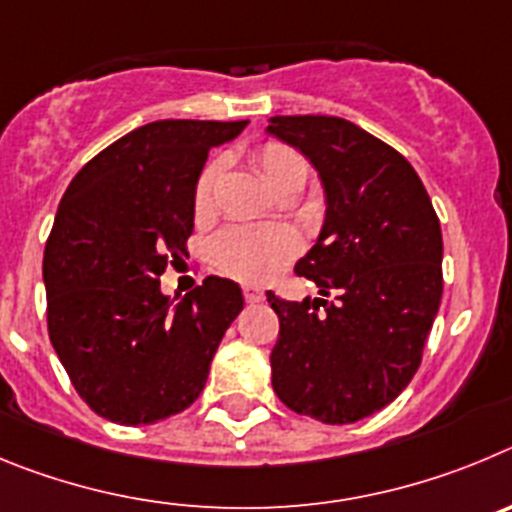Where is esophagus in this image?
Returning a JSON list of instances; mask_svg holds the SVG:
<instances>
[{"mask_svg": "<svg viewBox=\"0 0 512 512\" xmlns=\"http://www.w3.org/2000/svg\"><path fill=\"white\" fill-rule=\"evenodd\" d=\"M245 301L247 303L265 301V293H262L260 285H245Z\"/></svg>", "mask_w": 512, "mask_h": 512, "instance_id": "esophagus-1", "label": "esophagus"}]
</instances>
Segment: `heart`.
I'll use <instances>...</instances> for the list:
<instances>
[{"label":"heart","instance_id":"1","mask_svg":"<svg viewBox=\"0 0 512 512\" xmlns=\"http://www.w3.org/2000/svg\"><path fill=\"white\" fill-rule=\"evenodd\" d=\"M255 165L267 186L275 193L283 188H303L308 178V163L293 147L280 142H265L255 150ZM222 160L206 165L201 170L193 206L196 214H206L214 204V191L219 176H222ZM298 252V234L288 227H265V224H242V227L224 229L211 242V255L224 273L239 280H260L273 278L280 267Z\"/></svg>","mask_w":512,"mask_h":512}]
</instances>
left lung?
<instances>
[{"label":"left lung","mask_w":512,"mask_h":512,"mask_svg":"<svg viewBox=\"0 0 512 512\" xmlns=\"http://www.w3.org/2000/svg\"><path fill=\"white\" fill-rule=\"evenodd\" d=\"M267 122V135L316 168L326 204L316 245L296 262L324 298L296 303L267 290L280 319L273 390L301 416L354 423L393 403L421 365L444 290L439 216L413 165L354 122Z\"/></svg>","instance_id":"obj_1"}]
</instances>
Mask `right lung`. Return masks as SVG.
<instances>
[{
  "mask_svg": "<svg viewBox=\"0 0 512 512\" xmlns=\"http://www.w3.org/2000/svg\"><path fill=\"white\" fill-rule=\"evenodd\" d=\"M245 127L150 122L101 150L63 193L43 257L48 334L76 393L107 421L147 426L186 411L245 306L229 278L209 275L181 301L158 280L186 255L209 150Z\"/></svg>",
  "mask_w": 512,
  "mask_h": 512,
  "instance_id": "1",
  "label": "right lung"
}]
</instances>
